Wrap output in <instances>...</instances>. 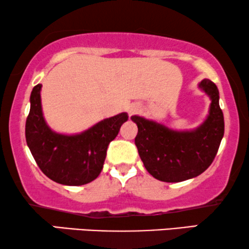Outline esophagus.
Listing matches in <instances>:
<instances>
[{
	"mask_svg": "<svg viewBox=\"0 0 249 249\" xmlns=\"http://www.w3.org/2000/svg\"><path fill=\"white\" fill-rule=\"evenodd\" d=\"M129 112H130V114H132V113H135V112H136V108H131L130 111H129Z\"/></svg>",
	"mask_w": 249,
	"mask_h": 249,
	"instance_id": "obj_1",
	"label": "esophagus"
}]
</instances>
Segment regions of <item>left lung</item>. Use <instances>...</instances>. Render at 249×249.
Masks as SVG:
<instances>
[{
	"mask_svg": "<svg viewBox=\"0 0 249 249\" xmlns=\"http://www.w3.org/2000/svg\"><path fill=\"white\" fill-rule=\"evenodd\" d=\"M211 97L209 115L193 131H174L157 122L134 115L137 124L135 137L138 154L154 178L176 183L196 177L214 161L224 135V117L219 107L218 89L211 80L199 85Z\"/></svg>",
	"mask_w": 249,
	"mask_h": 249,
	"instance_id": "obj_1",
	"label": "left lung"
}]
</instances>
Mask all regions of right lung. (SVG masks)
I'll return each mask as SVG.
<instances>
[{"label":"right lung","mask_w":249,"mask_h":249,"mask_svg":"<svg viewBox=\"0 0 249 249\" xmlns=\"http://www.w3.org/2000/svg\"><path fill=\"white\" fill-rule=\"evenodd\" d=\"M31 93V109L26 119L25 135L32 156L42 173L64 185H83L101 174L108 144L117 137L127 113L105 119L85 132L65 136L53 132L42 115L40 90Z\"/></svg>","instance_id":"right-lung-1"}]
</instances>
